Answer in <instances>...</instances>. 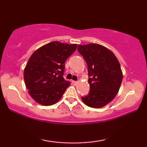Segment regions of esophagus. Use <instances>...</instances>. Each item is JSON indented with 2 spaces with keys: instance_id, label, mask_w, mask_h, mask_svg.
<instances>
[{
  "instance_id": "esophagus-1",
  "label": "esophagus",
  "mask_w": 147,
  "mask_h": 147,
  "mask_svg": "<svg viewBox=\"0 0 147 147\" xmlns=\"http://www.w3.org/2000/svg\"><path fill=\"white\" fill-rule=\"evenodd\" d=\"M71 82H72V83H73L74 84H76L78 83V82H77V81H74V80H73V81H72Z\"/></svg>"
}]
</instances>
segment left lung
<instances>
[{"label": "left lung", "mask_w": 147, "mask_h": 147, "mask_svg": "<svg viewBox=\"0 0 147 147\" xmlns=\"http://www.w3.org/2000/svg\"><path fill=\"white\" fill-rule=\"evenodd\" d=\"M78 51L88 65L90 92L82 97L91 108L105 106L115 98L122 81L119 61L112 52L99 44L79 45Z\"/></svg>", "instance_id": "8db88e82"}]
</instances>
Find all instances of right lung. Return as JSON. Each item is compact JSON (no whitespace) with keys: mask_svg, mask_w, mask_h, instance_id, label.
Segmentation results:
<instances>
[{"mask_svg":"<svg viewBox=\"0 0 147 147\" xmlns=\"http://www.w3.org/2000/svg\"><path fill=\"white\" fill-rule=\"evenodd\" d=\"M76 48L77 44L53 41L32 54L24 69V80L35 102L51 106L61 99L71 84L63 77L65 62Z\"/></svg>","mask_w":147,"mask_h":147,"instance_id":"add662e5","label":"right lung"}]
</instances>
